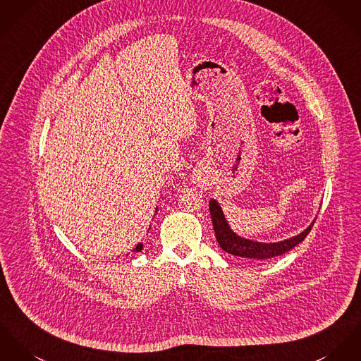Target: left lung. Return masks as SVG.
Returning <instances> with one entry per match:
<instances>
[{
  "mask_svg": "<svg viewBox=\"0 0 361 361\" xmlns=\"http://www.w3.org/2000/svg\"><path fill=\"white\" fill-rule=\"evenodd\" d=\"M209 209H210L212 221H213L216 238H217L220 247L232 255L249 258V259H261V261L269 259V258L278 257V255H281V254L294 249L297 245H300L305 239L307 233L310 232L313 224L316 221V220H313L305 231H302L300 235L293 236L290 239L276 242V243H261V242H254V240H249V239H245V238H240L239 235H236L229 228V224L226 222V219L222 213L221 206L219 204L217 200L212 199L209 202Z\"/></svg>",
  "mask_w": 361,
  "mask_h": 361,
  "instance_id": "obj_1",
  "label": "left lung"
}]
</instances>
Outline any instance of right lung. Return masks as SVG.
Returning a JSON list of instances; mask_svg holds the SVG:
<instances>
[{
	"label": "right lung",
	"mask_w": 361,
	"mask_h": 361,
	"mask_svg": "<svg viewBox=\"0 0 361 361\" xmlns=\"http://www.w3.org/2000/svg\"><path fill=\"white\" fill-rule=\"evenodd\" d=\"M157 212H158V207H157ZM141 250H142V243H139V245L136 246V249L133 250V251H135V252H139Z\"/></svg>",
	"instance_id": "1"
}]
</instances>
